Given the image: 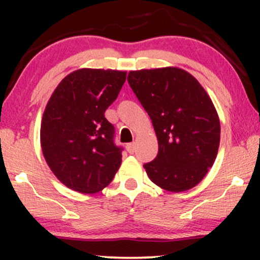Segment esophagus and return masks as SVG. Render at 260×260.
<instances>
[{
	"mask_svg": "<svg viewBox=\"0 0 260 260\" xmlns=\"http://www.w3.org/2000/svg\"><path fill=\"white\" fill-rule=\"evenodd\" d=\"M128 153L129 154H134V151H136V143H129V144L126 145Z\"/></svg>",
	"mask_w": 260,
	"mask_h": 260,
	"instance_id": "1",
	"label": "esophagus"
}]
</instances>
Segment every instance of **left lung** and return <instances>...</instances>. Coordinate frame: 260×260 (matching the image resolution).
<instances>
[{
  "instance_id": "obj_1",
  "label": "left lung",
  "mask_w": 260,
  "mask_h": 260,
  "mask_svg": "<svg viewBox=\"0 0 260 260\" xmlns=\"http://www.w3.org/2000/svg\"><path fill=\"white\" fill-rule=\"evenodd\" d=\"M128 83L150 117L159 153L144 169L156 186L180 193L196 187L216 159L220 120L201 83L177 67L131 71Z\"/></svg>"
}]
</instances>
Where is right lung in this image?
I'll return each mask as SVG.
<instances>
[{
  "label": "right lung",
  "mask_w": 260,
  "mask_h": 260,
  "mask_svg": "<svg viewBox=\"0 0 260 260\" xmlns=\"http://www.w3.org/2000/svg\"><path fill=\"white\" fill-rule=\"evenodd\" d=\"M127 72L82 68L61 80L47 101L40 142L47 165L66 187L84 194L103 190L122 162L105 111Z\"/></svg>",
  "instance_id": "1"
}]
</instances>
